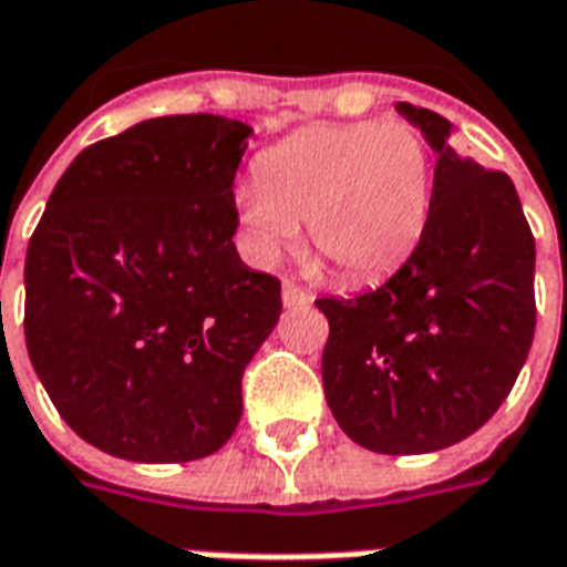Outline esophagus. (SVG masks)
<instances>
[{
	"instance_id": "34e87169",
	"label": "esophagus",
	"mask_w": 567,
	"mask_h": 567,
	"mask_svg": "<svg viewBox=\"0 0 567 567\" xmlns=\"http://www.w3.org/2000/svg\"><path fill=\"white\" fill-rule=\"evenodd\" d=\"M313 301L310 289L298 287L292 280H284V307H305Z\"/></svg>"
}]
</instances>
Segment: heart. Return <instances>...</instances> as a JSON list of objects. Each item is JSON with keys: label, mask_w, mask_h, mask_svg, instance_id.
<instances>
[{"label": "heart", "mask_w": 567, "mask_h": 567, "mask_svg": "<svg viewBox=\"0 0 567 567\" xmlns=\"http://www.w3.org/2000/svg\"><path fill=\"white\" fill-rule=\"evenodd\" d=\"M432 206V156L414 126H310L260 156L239 192L254 251L271 260L307 221L313 251L343 278H375L414 251Z\"/></svg>", "instance_id": "b5f03b06"}]
</instances>
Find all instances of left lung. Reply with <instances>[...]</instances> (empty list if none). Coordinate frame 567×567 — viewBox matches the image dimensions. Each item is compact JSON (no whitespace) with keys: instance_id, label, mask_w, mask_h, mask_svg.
<instances>
[{"instance_id":"1","label":"left lung","mask_w":567,"mask_h":567,"mask_svg":"<svg viewBox=\"0 0 567 567\" xmlns=\"http://www.w3.org/2000/svg\"><path fill=\"white\" fill-rule=\"evenodd\" d=\"M396 112L437 156L420 245L379 289L319 298L324 399L381 455L446 450L503 405L535 333V239L515 183L452 151L446 117Z\"/></svg>"}]
</instances>
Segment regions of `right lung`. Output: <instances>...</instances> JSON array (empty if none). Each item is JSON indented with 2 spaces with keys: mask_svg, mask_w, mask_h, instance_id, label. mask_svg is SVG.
<instances>
[{
  "mask_svg": "<svg viewBox=\"0 0 567 567\" xmlns=\"http://www.w3.org/2000/svg\"><path fill=\"white\" fill-rule=\"evenodd\" d=\"M254 130L151 117L79 153L25 251V349L61 420L115 458H206L243 416V372L280 280L239 260L234 177Z\"/></svg>",
  "mask_w": 567,
  "mask_h": 567,
  "instance_id": "right-lung-1",
  "label": "right lung"
}]
</instances>
